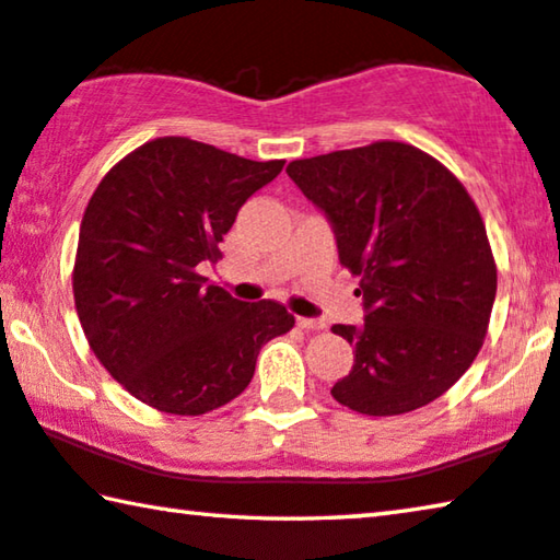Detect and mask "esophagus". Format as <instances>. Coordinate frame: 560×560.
Instances as JSON below:
<instances>
[{
  "instance_id": "34e87169",
  "label": "esophagus",
  "mask_w": 560,
  "mask_h": 560,
  "mask_svg": "<svg viewBox=\"0 0 560 560\" xmlns=\"http://www.w3.org/2000/svg\"><path fill=\"white\" fill-rule=\"evenodd\" d=\"M296 326L306 328V331H322V328H326V324L318 322V318H304V316L296 318Z\"/></svg>"
}]
</instances>
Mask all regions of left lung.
Returning a JSON list of instances; mask_svg holds the SVG:
<instances>
[{"instance_id":"1","label":"left lung","mask_w":560,"mask_h":560,"mask_svg":"<svg viewBox=\"0 0 560 560\" xmlns=\"http://www.w3.org/2000/svg\"><path fill=\"white\" fill-rule=\"evenodd\" d=\"M287 174L331 221L366 312L363 326L331 328L357 349L331 396L398 416L446 394L481 351L495 299L491 244L464 184L404 141L296 159Z\"/></svg>"}]
</instances>
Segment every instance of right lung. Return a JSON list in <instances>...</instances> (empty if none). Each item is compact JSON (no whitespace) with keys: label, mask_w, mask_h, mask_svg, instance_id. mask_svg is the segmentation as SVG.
<instances>
[{"label":"right lung","mask_w":560,"mask_h":560,"mask_svg":"<svg viewBox=\"0 0 560 560\" xmlns=\"http://www.w3.org/2000/svg\"><path fill=\"white\" fill-rule=\"evenodd\" d=\"M281 159H252L162 137L109 168L86 203L72 273L84 336L141 404L201 416L248 386L256 357L294 316L277 301L234 299L199 266Z\"/></svg>","instance_id":"obj_1"}]
</instances>
